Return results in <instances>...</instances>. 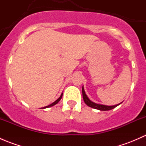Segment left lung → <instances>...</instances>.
<instances>
[{
    "label": "left lung",
    "mask_w": 146,
    "mask_h": 146,
    "mask_svg": "<svg viewBox=\"0 0 146 146\" xmlns=\"http://www.w3.org/2000/svg\"><path fill=\"white\" fill-rule=\"evenodd\" d=\"M82 98H83V100L85 102V104H87L89 107H92V108L96 109V110H99L100 111H108V110H111L112 109L115 108L116 107L119 105L121 104H116V105H113V106H107V105H103V104H96V103L93 102L88 98L87 95L85 94V90H84V88L82 86Z\"/></svg>",
    "instance_id": "1"
}]
</instances>
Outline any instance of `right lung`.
<instances>
[{
  "mask_svg": "<svg viewBox=\"0 0 146 146\" xmlns=\"http://www.w3.org/2000/svg\"><path fill=\"white\" fill-rule=\"evenodd\" d=\"M62 95H63V93L61 94V96H60V98H58V99L56 100L55 102H54L52 103V104H49V105H48V106H46V107H43V108H42V109H45V108H48V107H52V106H54V105H55V104H56L58 102H59L60 100H61V98H62Z\"/></svg>",
  "mask_w": 146,
  "mask_h": 146,
  "instance_id": "add662e5",
  "label": "right lung"
}]
</instances>
